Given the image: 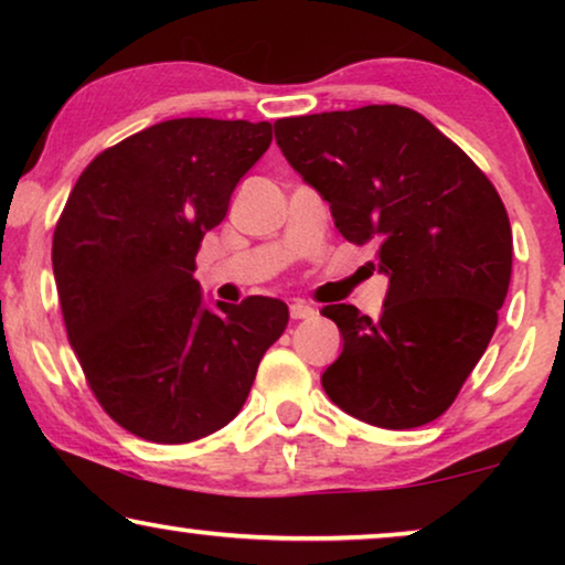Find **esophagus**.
<instances>
[{"instance_id": "34e87169", "label": "esophagus", "mask_w": 565, "mask_h": 565, "mask_svg": "<svg viewBox=\"0 0 565 565\" xmlns=\"http://www.w3.org/2000/svg\"><path fill=\"white\" fill-rule=\"evenodd\" d=\"M290 316L292 319H313L316 308L306 306V303H290Z\"/></svg>"}]
</instances>
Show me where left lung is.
<instances>
[{"mask_svg": "<svg viewBox=\"0 0 565 565\" xmlns=\"http://www.w3.org/2000/svg\"><path fill=\"white\" fill-rule=\"evenodd\" d=\"M288 164L347 242L377 246L381 319L337 303L327 396L383 429L435 422L481 360L512 277L507 207L481 169L416 110L367 105L275 122ZM375 267V265H373Z\"/></svg>", "mask_w": 565, "mask_h": 565, "instance_id": "1", "label": "left lung"}]
</instances>
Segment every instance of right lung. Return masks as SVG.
<instances>
[{
    "mask_svg": "<svg viewBox=\"0 0 565 565\" xmlns=\"http://www.w3.org/2000/svg\"><path fill=\"white\" fill-rule=\"evenodd\" d=\"M273 141V122L177 118L99 153L53 234V277L89 388L130 435L207 437L249 396L288 306L252 296L211 308L195 280L205 231Z\"/></svg>",
    "mask_w": 565,
    "mask_h": 565,
    "instance_id": "obj_1",
    "label": "right lung"
}]
</instances>
